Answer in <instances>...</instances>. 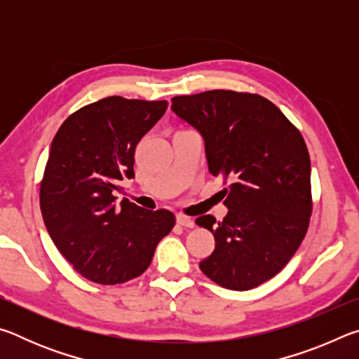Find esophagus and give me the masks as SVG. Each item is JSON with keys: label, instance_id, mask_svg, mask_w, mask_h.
Instances as JSON below:
<instances>
[{"label": "esophagus", "instance_id": "esophagus-1", "mask_svg": "<svg viewBox=\"0 0 359 359\" xmlns=\"http://www.w3.org/2000/svg\"><path fill=\"white\" fill-rule=\"evenodd\" d=\"M175 222H177V224H180V226H184V228H193L194 226L193 218L185 217V215H182V214H179L177 217H175Z\"/></svg>", "mask_w": 359, "mask_h": 359}]
</instances>
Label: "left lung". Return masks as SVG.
Masks as SVG:
<instances>
[{
	"label": "left lung",
	"mask_w": 359,
	"mask_h": 359,
	"mask_svg": "<svg viewBox=\"0 0 359 359\" xmlns=\"http://www.w3.org/2000/svg\"><path fill=\"white\" fill-rule=\"evenodd\" d=\"M171 109L204 139L209 172L229 180L226 217L196 218L215 238V250L199 267L223 288L258 287L283 269L307 233V145L280 109L259 95L210 90L175 96Z\"/></svg>",
	"instance_id": "8db88e82"
}]
</instances>
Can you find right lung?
<instances>
[{
	"label": "right lung",
	"instance_id": "add662e5",
	"mask_svg": "<svg viewBox=\"0 0 359 359\" xmlns=\"http://www.w3.org/2000/svg\"><path fill=\"white\" fill-rule=\"evenodd\" d=\"M166 101L109 96L71 114L60 126L41 182L42 218L58 252L88 280L117 285L139 277L175 217L123 198L135 177L137 142L166 112Z\"/></svg>",
	"mask_w": 359,
	"mask_h": 359
}]
</instances>
